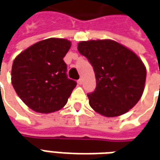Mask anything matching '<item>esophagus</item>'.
Masks as SVG:
<instances>
[{"mask_svg": "<svg viewBox=\"0 0 160 160\" xmlns=\"http://www.w3.org/2000/svg\"><path fill=\"white\" fill-rule=\"evenodd\" d=\"M77 83H78V85H82V83H83V80H82V79H80V80L77 81Z\"/></svg>", "mask_w": 160, "mask_h": 160, "instance_id": "1", "label": "esophagus"}]
</instances>
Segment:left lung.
<instances>
[{
    "instance_id": "left-lung-1",
    "label": "left lung",
    "mask_w": 160,
    "mask_h": 160,
    "mask_svg": "<svg viewBox=\"0 0 160 160\" xmlns=\"http://www.w3.org/2000/svg\"><path fill=\"white\" fill-rule=\"evenodd\" d=\"M78 50L93 67L97 87L87 94L93 111L115 118L137 104L144 92L147 69L133 50L111 39L81 41Z\"/></svg>"
}]
</instances>
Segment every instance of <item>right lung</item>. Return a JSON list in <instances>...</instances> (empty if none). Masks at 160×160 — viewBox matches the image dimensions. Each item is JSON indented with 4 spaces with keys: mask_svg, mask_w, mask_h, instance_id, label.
Instances as JSON below:
<instances>
[{
    "mask_svg": "<svg viewBox=\"0 0 160 160\" xmlns=\"http://www.w3.org/2000/svg\"><path fill=\"white\" fill-rule=\"evenodd\" d=\"M71 47L65 38H50L28 47L12 62L16 93L32 111L47 114L62 109L76 82L68 79L63 61Z\"/></svg>",
    "mask_w": 160,
    "mask_h": 160,
    "instance_id": "right-lung-1",
    "label": "right lung"
}]
</instances>
